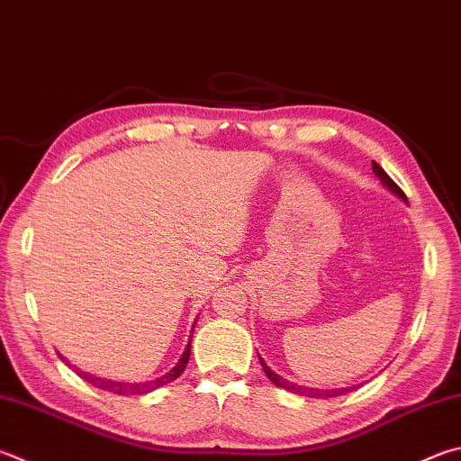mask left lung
<instances>
[{"label":"left lung","instance_id":"left-lung-1","mask_svg":"<svg viewBox=\"0 0 461 461\" xmlns=\"http://www.w3.org/2000/svg\"><path fill=\"white\" fill-rule=\"evenodd\" d=\"M373 173L376 175V177H379V181L383 183L384 187H387L391 194H395L401 202H405L407 203V197H405V194L403 191H401L399 187H397V183L393 181L387 173H384L379 165H376L375 161H373ZM259 357V355H258ZM259 363H262V366H264V373L267 375V379H270L276 387H280V389H284V391H290V393H294V395H303V397H316V399H321V397H339V395H345V393H348L350 389H355V387H350V389H330V391H324V389H314V387H303V384H296V383H292V381H288V379H284L282 375H278L276 371H272L270 366L266 365V361L262 357H259Z\"/></svg>","mask_w":461,"mask_h":461}]
</instances>
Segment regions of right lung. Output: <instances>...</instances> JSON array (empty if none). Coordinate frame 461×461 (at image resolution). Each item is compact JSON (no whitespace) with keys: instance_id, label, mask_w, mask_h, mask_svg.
I'll return each instance as SVG.
<instances>
[{"instance_id":"1","label":"right lung","mask_w":461,"mask_h":461,"mask_svg":"<svg viewBox=\"0 0 461 461\" xmlns=\"http://www.w3.org/2000/svg\"><path fill=\"white\" fill-rule=\"evenodd\" d=\"M195 322H197V321H195ZM194 329H195V326H194ZM194 329H191L189 342H187L185 350H183V355H181L179 361L175 363V366H173V369H171L169 373H165L163 376H157V379H153V381H145V383H124V381L103 379V376L86 375V373H82V371H78V375L85 376V379H86L88 383L95 384V387L103 389V391L116 393V395H147V393L155 391V389H158V387H163V384L175 381L183 371H185L187 361H189V355H191V339H194ZM60 358H62V361H64L66 365H70V361H66L64 355H60Z\"/></svg>"}]
</instances>
